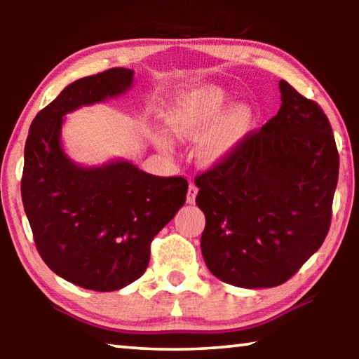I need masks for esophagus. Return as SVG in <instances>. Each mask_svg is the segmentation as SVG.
<instances>
[{
  "instance_id": "1",
  "label": "esophagus",
  "mask_w": 359,
  "mask_h": 359,
  "mask_svg": "<svg viewBox=\"0 0 359 359\" xmlns=\"http://www.w3.org/2000/svg\"><path fill=\"white\" fill-rule=\"evenodd\" d=\"M196 194H198V187L194 184H190V187H188V194H187V203L193 204L194 201H196Z\"/></svg>"
}]
</instances>
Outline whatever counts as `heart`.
Returning a JSON list of instances; mask_svg holds the SVG:
<instances>
[{"label": "heart", "mask_w": 359, "mask_h": 359, "mask_svg": "<svg viewBox=\"0 0 359 359\" xmlns=\"http://www.w3.org/2000/svg\"><path fill=\"white\" fill-rule=\"evenodd\" d=\"M228 101L229 95L220 87H203L188 92L168 111L169 130L179 137H198L220 116ZM248 123L250 111L245 106H236L214 126L211 124L199 141V155L203 160L218 163L228 158L241 144ZM156 145L161 150L171 149V142L165 136L156 137Z\"/></svg>", "instance_id": "1"}]
</instances>
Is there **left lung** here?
<instances>
[{"label":"left lung","instance_id":"left-lung-1","mask_svg":"<svg viewBox=\"0 0 359 359\" xmlns=\"http://www.w3.org/2000/svg\"><path fill=\"white\" fill-rule=\"evenodd\" d=\"M282 106L223 161L194 177L205 215L201 250L217 278L241 288L290 280L331 226L339 151L318 102L280 81Z\"/></svg>","mask_w":359,"mask_h":359}]
</instances>
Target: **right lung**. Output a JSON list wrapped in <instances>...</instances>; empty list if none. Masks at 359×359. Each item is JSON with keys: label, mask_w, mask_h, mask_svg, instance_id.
Listing matches in <instances>:
<instances>
[{"label": "right lung", "mask_w": 359, "mask_h": 359, "mask_svg": "<svg viewBox=\"0 0 359 359\" xmlns=\"http://www.w3.org/2000/svg\"><path fill=\"white\" fill-rule=\"evenodd\" d=\"M133 71L111 68L68 85L38 112L25 142L22 201L44 263L79 287L115 291L144 274L150 244L187 199L180 175L131 163L79 168L63 154V115L125 92Z\"/></svg>", "instance_id": "1"}]
</instances>
